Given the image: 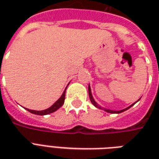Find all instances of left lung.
<instances>
[{"label":"left lung","instance_id":"1","mask_svg":"<svg viewBox=\"0 0 159 159\" xmlns=\"http://www.w3.org/2000/svg\"><path fill=\"white\" fill-rule=\"evenodd\" d=\"M88 93H89V97H90V100H91V102H92V103L93 105H94L97 108H99V109H103L105 111H106V112H108V113H112V114H119V113H121V112H124V111H125L126 110H128V109H129L131 107V106H133L135 104L136 102H138V101L136 102H134V103H133V104L131 105V106H129V107H127V108L125 109H123V110H120V111H112V110H109V109H105L103 108V107H102L101 106H99V105L97 104V102H95L94 98H93V97H92V91H91V87H90V85L88 86Z\"/></svg>","mask_w":159,"mask_h":159}]
</instances>
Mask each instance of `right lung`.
<instances>
[{
	"label": "right lung",
	"instance_id": "right-lung-1",
	"mask_svg": "<svg viewBox=\"0 0 159 159\" xmlns=\"http://www.w3.org/2000/svg\"><path fill=\"white\" fill-rule=\"evenodd\" d=\"M66 89H67V87H66ZM66 89L64 90V92H63L62 96L60 97L59 99L57 100V102H55L53 106H50L49 108L46 109V110H43V111H33V110H30V109H26V110L28 111H30V113L34 114V115H38V116H45V115H48V114L53 113V112L56 111L57 110H58V109L63 105V103H64Z\"/></svg>",
	"mask_w": 159,
	"mask_h": 159
}]
</instances>
